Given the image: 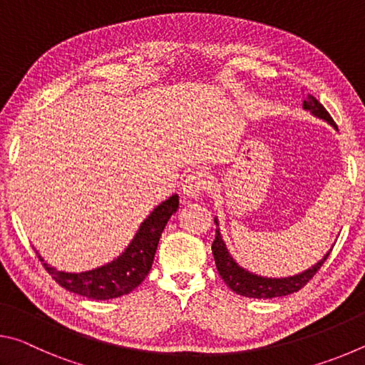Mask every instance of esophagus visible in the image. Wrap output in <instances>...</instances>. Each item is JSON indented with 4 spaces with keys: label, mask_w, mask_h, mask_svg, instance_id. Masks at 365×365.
Here are the masks:
<instances>
[{
    "label": "esophagus",
    "mask_w": 365,
    "mask_h": 365,
    "mask_svg": "<svg viewBox=\"0 0 365 365\" xmlns=\"http://www.w3.org/2000/svg\"><path fill=\"white\" fill-rule=\"evenodd\" d=\"M209 175L205 170H195L187 175L182 185V193L185 197H197L209 190Z\"/></svg>",
    "instance_id": "obj_1"
}]
</instances>
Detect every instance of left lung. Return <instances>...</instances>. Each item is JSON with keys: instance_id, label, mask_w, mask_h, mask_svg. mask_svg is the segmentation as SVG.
<instances>
[{"instance_id": "left-lung-1", "label": "left lung", "mask_w": 365, "mask_h": 365, "mask_svg": "<svg viewBox=\"0 0 365 365\" xmlns=\"http://www.w3.org/2000/svg\"><path fill=\"white\" fill-rule=\"evenodd\" d=\"M302 108L309 110L312 115L319 117V119H324L325 122H329L330 125H333L338 130L336 123L333 122L329 110H327L314 96L306 95L304 101H302ZM214 222L219 227L217 219H214ZM330 251L327 252V255L320 259L317 264H314L312 267L301 272V274H296L293 277H283V279H270V277L256 275L250 270L240 267L237 261L230 256V252H228L224 240L220 237L219 228L215 230V238L212 242V255H214L215 267H217L222 280H224L227 283V287L233 289L237 294L246 296V298H257V299L279 298V296H287L294 292H299V289L317 274V270L322 267L324 262L327 261V257L330 255Z\"/></svg>"}]
</instances>
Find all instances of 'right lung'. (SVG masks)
I'll return each mask as SVG.
<instances>
[{
	"instance_id": "1",
	"label": "right lung",
	"mask_w": 365,
	"mask_h": 365,
	"mask_svg": "<svg viewBox=\"0 0 365 365\" xmlns=\"http://www.w3.org/2000/svg\"><path fill=\"white\" fill-rule=\"evenodd\" d=\"M177 209L178 195H172L169 200L160 202L141 222L138 232L135 233L130 245L123 250L122 255L101 267L71 274V272L51 267L38 252L36 255L45 265L48 274L69 292L100 301L120 298L137 288L150 274L160 235H163L170 215L177 212Z\"/></svg>"
}]
</instances>
